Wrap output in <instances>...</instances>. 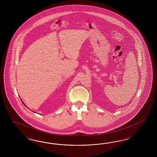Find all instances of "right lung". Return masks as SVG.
<instances>
[{"instance_id":"1","label":"right lung","mask_w":157,"mask_h":157,"mask_svg":"<svg viewBox=\"0 0 157 157\" xmlns=\"http://www.w3.org/2000/svg\"><path fill=\"white\" fill-rule=\"evenodd\" d=\"M23 104H24V102H23ZM24 105H25V104H24Z\"/></svg>"}]
</instances>
